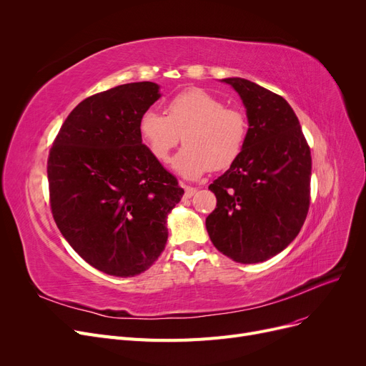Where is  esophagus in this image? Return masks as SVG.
<instances>
[{
	"mask_svg": "<svg viewBox=\"0 0 366 366\" xmlns=\"http://www.w3.org/2000/svg\"><path fill=\"white\" fill-rule=\"evenodd\" d=\"M196 188L194 187H185V199H189V197H193L194 194H196Z\"/></svg>",
	"mask_w": 366,
	"mask_h": 366,
	"instance_id": "esophagus-1",
	"label": "esophagus"
}]
</instances>
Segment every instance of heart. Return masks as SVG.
Wrapping results in <instances>:
<instances>
[{
	"mask_svg": "<svg viewBox=\"0 0 366 366\" xmlns=\"http://www.w3.org/2000/svg\"><path fill=\"white\" fill-rule=\"evenodd\" d=\"M139 134L151 156L164 163L182 142L185 148L172 169L185 179H197L210 169L233 164L244 147L247 122L236 108H227L217 96L202 89H189L167 105V117L147 109L139 119Z\"/></svg>",
	"mask_w": 366,
	"mask_h": 366,
	"instance_id": "b5f03b06",
	"label": "heart"
}]
</instances>
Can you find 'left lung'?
<instances>
[{"instance_id": "1", "label": "left lung", "mask_w": 366, "mask_h": 366, "mask_svg": "<svg viewBox=\"0 0 366 366\" xmlns=\"http://www.w3.org/2000/svg\"><path fill=\"white\" fill-rule=\"evenodd\" d=\"M246 108L247 137L236 162L209 189L217 207L206 229L219 252L242 264L267 261L300 233L310 204L312 156L282 96L239 76L224 79Z\"/></svg>"}]
</instances>
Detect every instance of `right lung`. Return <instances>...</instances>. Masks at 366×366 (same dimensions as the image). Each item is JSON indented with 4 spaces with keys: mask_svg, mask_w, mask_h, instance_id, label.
I'll return each instance as SVG.
<instances>
[{
    "mask_svg": "<svg viewBox=\"0 0 366 366\" xmlns=\"http://www.w3.org/2000/svg\"><path fill=\"white\" fill-rule=\"evenodd\" d=\"M160 86L129 83L76 105L47 162L51 214L62 236L109 276L141 274L164 251L167 215L184 189L139 134Z\"/></svg>",
    "mask_w": 366,
    "mask_h": 366,
    "instance_id": "1",
    "label": "right lung"
}]
</instances>
